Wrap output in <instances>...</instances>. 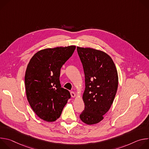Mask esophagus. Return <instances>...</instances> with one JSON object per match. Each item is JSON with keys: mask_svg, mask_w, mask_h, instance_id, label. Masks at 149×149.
I'll list each match as a JSON object with an SVG mask.
<instances>
[{"mask_svg": "<svg viewBox=\"0 0 149 149\" xmlns=\"http://www.w3.org/2000/svg\"><path fill=\"white\" fill-rule=\"evenodd\" d=\"M70 93H71V97H73V98H74V97H75V93H74V92L71 91Z\"/></svg>", "mask_w": 149, "mask_h": 149, "instance_id": "obj_1", "label": "esophagus"}]
</instances>
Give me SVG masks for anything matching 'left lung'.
I'll return each instance as SVG.
<instances>
[{"label":"left lung","mask_w":149,"mask_h":149,"mask_svg":"<svg viewBox=\"0 0 149 149\" xmlns=\"http://www.w3.org/2000/svg\"><path fill=\"white\" fill-rule=\"evenodd\" d=\"M85 74V105L79 116L87 124L101 121L110 109L118 88V74L111 58L106 53L90 48L77 47Z\"/></svg>","instance_id":"left-lung-1"}]
</instances>
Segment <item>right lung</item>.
<instances>
[{"label":"right lung","instance_id":"right-lung-1","mask_svg":"<svg viewBox=\"0 0 149 149\" xmlns=\"http://www.w3.org/2000/svg\"><path fill=\"white\" fill-rule=\"evenodd\" d=\"M76 47L42 49L31 59L25 76L28 101L35 114L46 121L58 119L68 100V90L61 87L59 76L62 65Z\"/></svg>","mask_w":149,"mask_h":149}]
</instances>
